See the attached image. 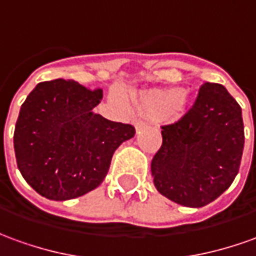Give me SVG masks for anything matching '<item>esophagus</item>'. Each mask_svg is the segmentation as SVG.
I'll list each match as a JSON object with an SVG mask.
<instances>
[{
  "mask_svg": "<svg viewBox=\"0 0 256 256\" xmlns=\"http://www.w3.org/2000/svg\"><path fill=\"white\" fill-rule=\"evenodd\" d=\"M134 125H135V128H136V131H140V130H144L146 126L145 121H142V120H135L134 121Z\"/></svg>",
  "mask_w": 256,
  "mask_h": 256,
  "instance_id": "esophagus-1",
  "label": "esophagus"
}]
</instances>
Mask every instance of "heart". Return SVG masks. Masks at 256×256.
I'll return each mask as SVG.
<instances>
[{
  "instance_id": "b5f03b06",
  "label": "heart",
  "mask_w": 256,
  "mask_h": 256,
  "mask_svg": "<svg viewBox=\"0 0 256 256\" xmlns=\"http://www.w3.org/2000/svg\"><path fill=\"white\" fill-rule=\"evenodd\" d=\"M139 104L153 114H176L185 107L188 94L181 88L150 89L139 93Z\"/></svg>"
}]
</instances>
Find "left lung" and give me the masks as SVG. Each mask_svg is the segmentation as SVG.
Masks as SVG:
<instances>
[{"label":"left lung","mask_w":256,"mask_h":256,"mask_svg":"<svg viewBox=\"0 0 256 256\" xmlns=\"http://www.w3.org/2000/svg\"><path fill=\"white\" fill-rule=\"evenodd\" d=\"M163 144L152 160L154 186L186 208L218 199L238 174L244 150L240 104L223 84L206 82L177 122L162 126Z\"/></svg>","instance_id":"8db88e82"}]
</instances>
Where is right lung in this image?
<instances>
[{"instance_id":"right-lung-1","label":"right lung","mask_w":256,"mask_h":256,"mask_svg":"<svg viewBox=\"0 0 256 256\" xmlns=\"http://www.w3.org/2000/svg\"><path fill=\"white\" fill-rule=\"evenodd\" d=\"M103 90L75 80L38 84L18 117L14 149L18 168L32 188L51 200L93 191L106 178L111 158L135 128L96 114Z\"/></svg>"}]
</instances>
